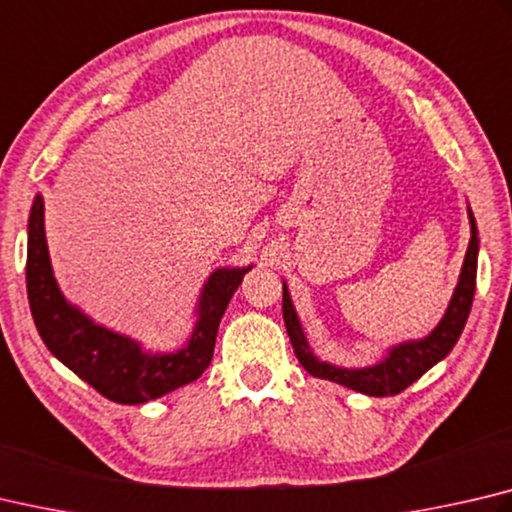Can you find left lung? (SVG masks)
I'll use <instances>...</instances> for the list:
<instances>
[{"instance_id": "8db88e82", "label": "left lung", "mask_w": 512, "mask_h": 512, "mask_svg": "<svg viewBox=\"0 0 512 512\" xmlns=\"http://www.w3.org/2000/svg\"><path fill=\"white\" fill-rule=\"evenodd\" d=\"M468 219H470V244L466 250V259H463L459 282L454 286V293L450 297L448 309H445L439 324L427 333L425 338L418 340H403L398 345H392L385 356L374 365L367 367H340L318 358L309 345V338L302 329V322L297 318L295 304L288 293V286L282 280L284 297H282V313L286 333L291 338V345L300 365L309 371L311 376L331 380L342 387H349L353 392H360L365 396H396L403 389L416 383L427 369H432L436 362H441L452 347L457 345L463 327L472 309V300H475V286H477V259H479V232L477 221L468 206Z\"/></svg>"}]
</instances>
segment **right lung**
Wrapping results in <instances>:
<instances>
[{
    "mask_svg": "<svg viewBox=\"0 0 512 512\" xmlns=\"http://www.w3.org/2000/svg\"><path fill=\"white\" fill-rule=\"evenodd\" d=\"M26 235V291L46 349L102 396L123 405L154 401L192 383L208 369L230 297L253 268V264L215 268L194 304L188 340L179 349L154 351L141 340L98 324L64 297L53 275L40 192L33 199Z\"/></svg>",
    "mask_w": 512,
    "mask_h": 512,
    "instance_id": "right-lung-1",
    "label": "right lung"
}]
</instances>
